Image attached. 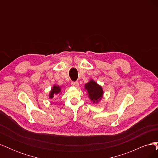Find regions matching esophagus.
I'll use <instances>...</instances> for the list:
<instances>
[{
	"label": "esophagus",
	"mask_w": 158,
	"mask_h": 158,
	"mask_svg": "<svg viewBox=\"0 0 158 158\" xmlns=\"http://www.w3.org/2000/svg\"><path fill=\"white\" fill-rule=\"evenodd\" d=\"M71 85H73V86H74V87H78V85H79V84H78V82H73L71 83Z\"/></svg>",
	"instance_id": "esophagus-1"
}]
</instances>
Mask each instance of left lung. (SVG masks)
<instances>
[{"label": "left lung", "instance_id": "8db88e82", "mask_svg": "<svg viewBox=\"0 0 158 158\" xmlns=\"http://www.w3.org/2000/svg\"><path fill=\"white\" fill-rule=\"evenodd\" d=\"M84 90L86 91L88 98L94 103L98 104L103 97V90L102 85L93 79H90L89 82L84 85Z\"/></svg>", "mask_w": 158, "mask_h": 158}]
</instances>
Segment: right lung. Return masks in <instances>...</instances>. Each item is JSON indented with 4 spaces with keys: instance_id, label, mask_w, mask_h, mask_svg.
Wrapping results in <instances>:
<instances>
[{
    "instance_id": "add662e5",
    "label": "right lung",
    "mask_w": 158,
    "mask_h": 158,
    "mask_svg": "<svg viewBox=\"0 0 158 158\" xmlns=\"http://www.w3.org/2000/svg\"><path fill=\"white\" fill-rule=\"evenodd\" d=\"M61 93H62L61 87L59 86V85L55 84L50 91L49 94V98L51 99L54 98L55 95H57L58 94H61Z\"/></svg>"
}]
</instances>
